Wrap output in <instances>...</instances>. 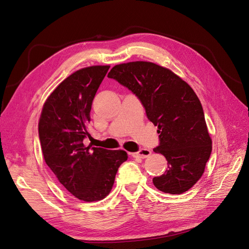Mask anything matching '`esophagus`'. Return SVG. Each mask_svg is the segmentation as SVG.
Segmentation results:
<instances>
[{
    "instance_id": "esophagus-1",
    "label": "esophagus",
    "mask_w": 249,
    "mask_h": 249,
    "mask_svg": "<svg viewBox=\"0 0 249 249\" xmlns=\"http://www.w3.org/2000/svg\"><path fill=\"white\" fill-rule=\"evenodd\" d=\"M152 152H150L149 149H145V148H141L139 152L137 153H133L132 156L134 158H141V159H144V158H147L148 156H150Z\"/></svg>"
}]
</instances>
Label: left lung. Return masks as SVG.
Masks as SVG:
<instances>
[{"label":"left lung","instance_id":"obj_1","mask_svg":"<svg viewBox=\"0 0 249 249\" xmlns=\"http://www.w3.org/2000/svg\"><path fill=\"white\" fill-rule=\"evenodd\" d=\"M108 78L131 90L158 126L160 143L154 152L166 158L168 169L153 178L157 189L170 194L189 190L201 178L212 152L202 106L193 89L170 70L146 61L115 65Z\"/></svg>","mask_w":249,"mask_h":249}]
</instances>
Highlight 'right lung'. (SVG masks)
Returning a JSON list of instances; mask_svg holds the SVG:
<instances>
[{"label":"right lung","instance_id":"1","mask_svg":"<svg viewBox=\"0 0 249 249\" xmlns=\"http://www.w3.org/2000/svg\"><path fill=\"white\" fill-rule=\"evenodd\" d=\"M109 65L74 71L51 93L43 105L38 134L44 161L73 196L84 201L105 198L127 154L85 146L92 101Z\"/></svg>","mask_w":249,"mask_h":249}]
</instances>
